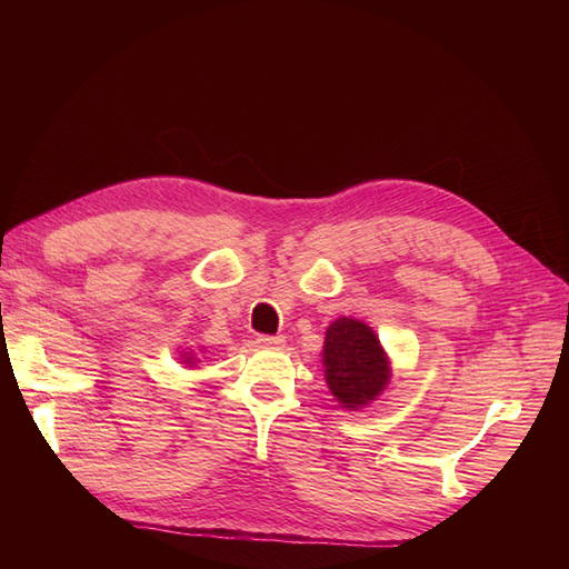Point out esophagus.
<instances>
[{"instance_id":"obj_1","label":"esophagus","mask_w":569,"mask_h":569,"mask_svg":"<svg viewBox=\"0 0 569 569\" xmlns=\"http://www.w3.org/2000/svg\"><path fill=\"white\" fill-rule=\"evenodd\" d=\"M256 341L261 343V347H266V349H280V347H284V337L282 335H261Z\"/></svg>"}]
</instances>
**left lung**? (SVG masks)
<instances>
[{"label":"left lung","instance_id":"8db88e82","mask_svg":"<svg viewBox=\"0 0 569 569\" xmlns=\"http://www.w3.org/2000/svg\"><path fill=\"white\" fill-rule=\"evenodd\" d=\"M325 377L343 408L370 403L389 382V360L366 322L339 318L325 335Z\"/></svg>","mask_w":569,"mask_h":569}]
</instances>
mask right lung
<instances>
[{
    "mask_svg": "<svg viewBox=\"0 0 569 569\" xmlns=\"http://www.w3.org/2000/svg\"><path fill=\"white\" fill-rule=\"evenodd\" d=\"M189 360H192V358H189ZM189 360H187V363H189Z\"/></svg>",
    "mask_w": 569,
    "mask_h": 569,
    "instance_id": "right-lung-1",
    "label": "right lung"
}]
</instances>
